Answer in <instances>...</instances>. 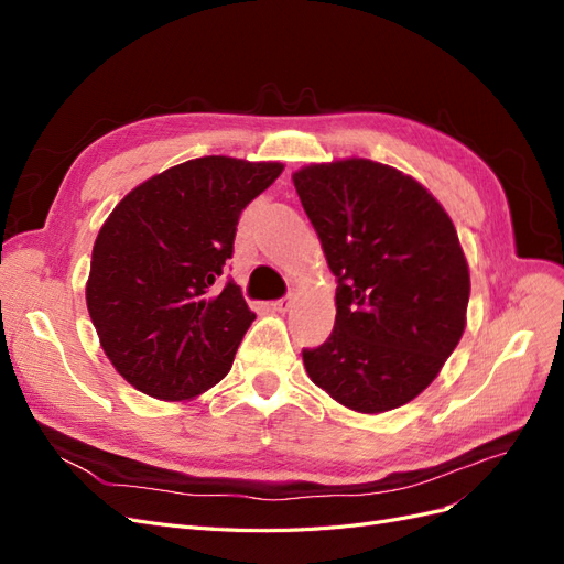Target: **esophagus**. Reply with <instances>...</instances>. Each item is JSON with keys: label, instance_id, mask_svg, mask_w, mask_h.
Instances as JSON below:
<instances>
[{"label": "esophagus", "instance_id": "1", "mask_svg": "<svg viewBox=\"0 0 564 564\" xmlns=\"http://www.w3.org/2000/svg\"><path fill=\"white\" fill-rule=\"evenodd\" d=\"M292 294L289 296H284V299H278V301H272L270 305H272V311H278V313H286L289 308H292Z\"/></svg>", "mask_w": 564, "mask_h": 564}]
</instances>
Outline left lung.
<instances>
[{"instance_id":"8db88e82","label":"left lung","mask_w":564,"mask_h":564,"mask_svg":"<svg viewBox=\"0 0 564 564\" xmlns=\"http://www.w3.org/2000/svg\"><path fill=\"white\" fill-rule=\"evenodd\" d=\"M294 185L338 280L334 332L303 350L305 371L355 412L402 406L466 329L470 275L452 218L419 181L371 160L303 166Z\"/></svg>"}]
</instances>
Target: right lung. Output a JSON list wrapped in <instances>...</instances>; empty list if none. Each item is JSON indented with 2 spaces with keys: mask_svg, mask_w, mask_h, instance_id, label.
<instances>
[{
  "mask_svg": "<svg viewBox=\"0 0 564 564\" xmlns=\"http://www.w3.org/2000/svg\"><path fill=\"white\" fill-rule=\"evenodd\" d=\"M280 162L187 160L148 178L100 228L87 308L108 360L158 400H191L232 367L256 315L224 282L237 220Z\"/></svg>",
  "mask_w": 564,
  "mask_h": 564,
  "instance_id": "right-lung-1",
  "label": "right lung"
}]
</instances>
